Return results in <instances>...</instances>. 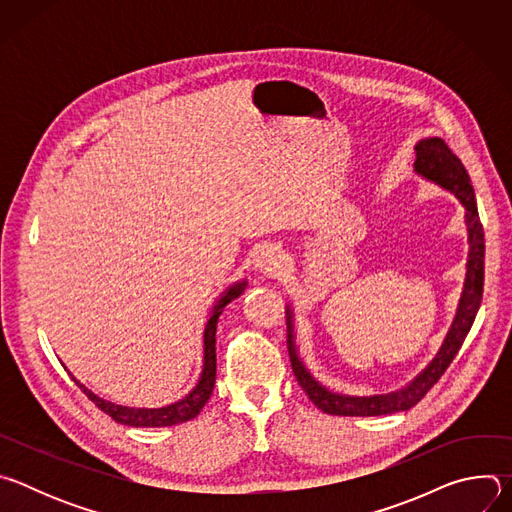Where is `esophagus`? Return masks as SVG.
I'll return each instance as SVG.
<instances>
[{"mask_svg": "<svg viewBox=\"0 0 512 512\" xmlns=\"http://www.w3.org/2000/svg\"><path fill=\"white\" fill-rule=\"evenodd\" d=\"M283 265V253L275 245H261L255 253V269L263 275H275Z\"/></svg>", "mask_w": 512, "mask_h": 512, "instance_id": "34e87169", "label": "esophagus"}]
</instances>
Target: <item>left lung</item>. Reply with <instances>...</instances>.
I'll use <instances>...</instances> for the list:
<instances>
[{"instance_id": "1", "label": "left lung", "mask_w": 512, "mask_h": 512, "mask_svg": "<svg viewBox=\"0 0 512 512\" xmlns=\"http://www.w3.org/2000/svg\"><path fill=\"white\" fill-rule=\"evenodd\" d=\"M413 172L419 178L454 194L464 208V227L468 235V259H466L464 287H462L454 320L450 324V330L440 350L435 352V356L427 362V367L421 373H417L409 383L389 393L348 395V393L332 391L330 387L322 385L314 377V373L306 367L298 346L296 312L291 308V304H287L285 318H287V350H289L291 369H294V375L302 385V389L306 391V395L310 397V401L324 413L342 415V417H377V415H391V413L411 409L446 373V369L458 354L478 314V308L482 302V285H484V231L480 225L476 196L470 184V176L464 164L458 160L456 154H452V150L448 148L442 137H425L415 143Z\"/></svg>"}]
</instances>
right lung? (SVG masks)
I'll return each mask as SVG.
<instances>
[{
	"label": "right lung",
	"instance_id": "obj_1",
	"mask_svg": "<svg viewBox=\"0 0 512 512\" xmlns=\"http://www.w3.org/2000/svg\"><path fill=\"white\" fill-rule=\"evenodd\" d=\"M247 287V279L235 281L231 283L221 298L214 302V306L210 308V314L206 318V326H204V336H202V348H204V356H202V371L200 377L196 381V385L178 401L162 405V407H131V405H119L113 401H107L103 397H99L97 393H93L89 387H85L77 377H72V373H68L75 381L81 391L101 409L105 411L109 417H113L117 423L129 425V427H168V425H178L184 421L194 419L200 409L206 405V401L212 395L214 383H216V324L218 318H221L223 310L237 300ZM66 369V367H64Z\"/></svg>",
	"mask_w": 512,
	"mask_h": 512
}]
</instances>
